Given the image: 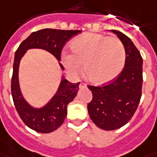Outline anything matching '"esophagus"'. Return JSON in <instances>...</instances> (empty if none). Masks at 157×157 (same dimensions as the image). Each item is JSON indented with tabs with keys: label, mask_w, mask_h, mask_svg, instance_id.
<instances>
[{
	"label": "esophagus",
	"mask_w": 157,
	"mask_h": 157,
	"mask_svg": "<svg viewBox=\"0 0 157 157\" xmlns=\"http://www.w3.org/2000/svg\"><path fill=\"white\" fill-rule=\"evenodd\" d=\"M86 84L85 83H83V82H81L80 83V88H83V87H86Z\"/></svg>",
	"instance_id": "1"
}]
</instances>
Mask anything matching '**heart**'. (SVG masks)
Here are the masks:
<instances>
[{
	"instance_id": "heart-1",
	"label": "heart",
	"mask_w": 157,
	"mask_h": 157,
	"mask_svg": "<svg viewBox=\"0 0 157 157\" xmlns=\"http://www.w3.org/2000/svg\"><path fill=\"white\" fill-rule=\"evenodd\" d=\"M72 54L63 52L62 63L67 71L77 76L84 64V71L90 82L103 85L112 82L122 71L126 50L117 37L97 33H86L71 45Z\"/></svg>"
}]
</instances>
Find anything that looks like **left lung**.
Returning <instances> with one entry per match:
<instances>
[{
	"label": "left lung",
	"instance_id": "left-lung-1",
	"mask_svg": "<svg viewBox=\"0 0 157 157\" xmlns=\"http://www.w3.org/2000/svg\"><path fill=\"white\" fill-rule=\"evenodd\" d=\"M124 45L126 62L113 82L102 86H88L92 100L88 103L90 119L99 128L113 131L125 126L136 111L141 97L142 57L132 40L121 31L111 30Z\"/></svg>",
	"mask_w": 157,
	"mask_h": 157
}]
</instances>
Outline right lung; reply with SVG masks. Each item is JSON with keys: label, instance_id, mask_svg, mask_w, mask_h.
<instances>
[{"label": "right lung", "instance_id": "right-lung-1", "mask_svg": "<svg viewBox=\"0 0 157 157\" xmlns=\"http://www.w3.org/2000/svg\"><path fill=\"white\" fill-rule=\"evenodd\" d=\"M81 31H65L56 29H42L32 32L18 47L15 54L13 74L11 78V95L14 105L21 119L29 128L40 133H51L62 125L67 115V105L77 94L79 84L71 83L62 76L56 93L46 105L35 108L23 97L20 89L18 72L21 59L26 51L32 48L46 50L61 61V50L65 43ZM60 66L64 70L60 62Z\"/></svg>", "mask_w": 157, "mask_h": 157}]
</instances>
